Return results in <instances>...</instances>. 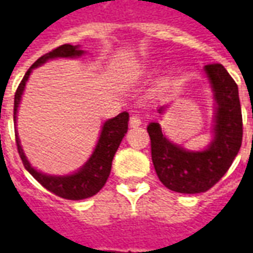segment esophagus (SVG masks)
<instances>
[{"label": "esophagus", "instance_id": "1", "mask_svg": "<svg viewBox=\"0 0 253 253\" xmlns=\"http://www.w3.org/2000/svg\"><path fill=\"white\" fill-rule=\"evenodd\" d=\"M130 126L131 127H139L141 126V118L137 115H132L130 118Z\"/></svg>", "mask_w": 253, "mask_h": 253}]
</instances>
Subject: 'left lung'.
I'll return each mask as SVG.
<instances>
[{"instance_id":"8db88e82","label":"left lung","mask_w":253,"mask_h":253,"mask_svg":"<svg viewBox=\"0 0 253 253\" xmlns=\"http://www.w3.org/2000/svg\"><path fill=\"white\" fill-rule=\"evenodd\" d=\"M215 101L212 139L205 150H187L170 142L157 122L149 123L152 160L160 181L180 194H199L219 181L233 163L243 141L239 88L221 63L205 66ZM161 105L159 114H164Z\"/></svg>"}]
</instances>
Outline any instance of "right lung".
<instances>
[{"label": "right lung", "instance_id": "right-lung-1", "mask_svg": "<svg viewBox=\"0 0 253 253\" xmlns=\"http://www.w3.org/2000/svg\"><path fill=\"white\" fill-rule=\"evenodd\" d=\"M84 52H85L84 50H80V46L62 44V46L57 47L55 50L47 52L43 57L39 58L28 69V72L25 73L24 78L21 80L19 88L16 90L13 110L14 122L17 118V110H19L21 94L24 92L25 84L28 81L32 70L35 67L46 63L48 59L77 58L84 55ZM127 128H128V112H126V111L115 116V118H112V119L105 121L103 127H101L99 141L96 143V148H94L93 153L89 157L88 161L74 173L65 176L47 175V173H42L39 170H36L25 157L23 148L20 145L17 130H16V143H17V150H19L20 157L23 160L25 169L28 170L42 186L52 194L61 196V198L70 199V201H80V199H85V198L96 195L104 187L107 179L110 176L114 156H115L116 150L119 148L125 134L127 132Z\"/></svg>", "mask_w": 253, "mask_h": 253}]
</instances>
